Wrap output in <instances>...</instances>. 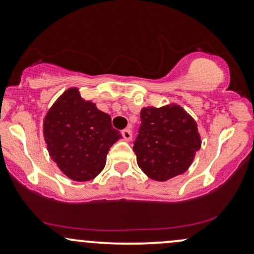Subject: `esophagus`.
I'll return each instance as SVG.
<instances>
[{
    "instance_id": "34e87169",
    "label": "esophagus",
    "mask_w": 254,
    "mask_h": 254,
    "mask_svg": "<svg viewBox=\"0 0 254 254\" xmlns=\"http://www.w3.org/2000/svg\"><path fill=\"white\" fill-rule=\"evenodd\" d=\"M122 135H123L125 141H130L132 138V132H131L130 129H124L122 131Z\"/></svg>"
}]
</instances>
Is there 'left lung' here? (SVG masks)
Masks as SVG:
<instances>
[{
	"mask_svg": "<svg viewBox=\"0 0 254 254\" xmlns=\"http://www.w3.org/2000/svg\"><path fill=\"white\" fill-rule=\"evenodd\" d=\"M199 148L196 122L182 107L142 109L133 151L139 168L151 179L166 182L184 173Z\"/></svg>",
	"mask_w": 254,
	"mask_h": 254,
	"instance_id": "left-lung-1",
	"label": "left lung"
}]
</instances>
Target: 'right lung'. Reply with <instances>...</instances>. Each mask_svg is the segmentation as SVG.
<instances>
[{
  "label": "right lung",
  "mask_w": 254,
  "mask_h": 254,
  "mask_svg": "<svg viewBox=\"0 0 254 254\" xmlns=\"http://www.w3.org/2000/svg\"><path fill=\"white\" fill-rule=\"evenodd\" d=\"M43 130L51 159L76 182L93 179L104 170L110 148L122 136L110 115L84 101L76 88L65 90L52 105Z\"/></svg>",
  "instance_id": "obj_1"
}]
</instances>
